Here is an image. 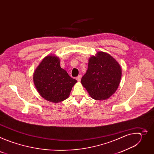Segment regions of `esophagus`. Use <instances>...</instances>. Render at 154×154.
Instances as JSON below:
<instances>
[{
	"instance_id": "1",
	"label": "esophagus",
	"mask_w": 154,
	"mask_h": 154,
	"mask_svg": "<svg viewBox=\"0 0 154 154\" xmlns=\"http://www.w3.org/2000/svg\"><path fill=\"white\" fill-rule=\"evenodd\" d=\"M82 75H79L78 77H77V78H76V79H77V80L78 81V82H80V80H81V79H82Z\"/></svg>"
}]
</instances>
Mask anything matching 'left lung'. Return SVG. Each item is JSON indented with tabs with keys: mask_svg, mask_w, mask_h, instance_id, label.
<instances>
[{
	"mask_svg": "<svg viewBox=\"0 0 154 154\" xmlns=\"http://www.w3.org/2000/svg\"><path fill=\"white\" fill-rule=\"evenodd\" d=\"M121 75L119 63L109 54L99 51L89 58L81 83L93 99L106 100L117 90Z\"/></svg>",
	"mask_w": 154,
	"mask_h": 154,
	"instance_id": "obj_1",
	"label": "left lung"
}]
</instances>
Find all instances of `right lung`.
<instances>
[{
    "mask_svg": "<svg viewBox=\"0 0 154 154\" xmlns=\"http://www.w3.org/2000/svg\"><path fill=\"white\" fill-rule=\"evenodd\" d=\"M33 80L39 95L52 103L68 99L73 86L77 82L60 67V60L54 54L42 59L34 71Z\"/></svg>",
    "mask_w": 154,
    "mask_h": 154,
    "instance_id": "add662e5",
    "label": "right lung"
}]
</instances>
